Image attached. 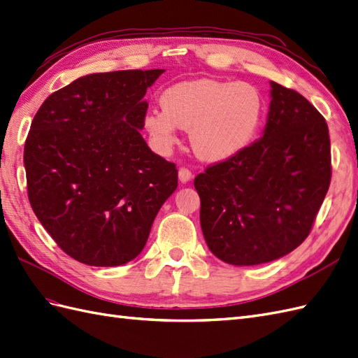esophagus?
I'll return each mask as SVG.
<instances>
[{
    "label": "esophagus",
    "instance_id": "34e87169",
    "mask_svg": "<svg viewBox=\"0 0 358 358\" xmlns=\"http://www.w3.org/2000/svg\"><path fill=\"white\" fill-rule=\"evenodd\" d=\"M178 178L181 182H187L192 178V172L187 168H180L178 169Z\"/></svg>",
    "mask_w": 358,
    "mask_h": 358
}]
</instances>
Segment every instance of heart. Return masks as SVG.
Segmentation results:
<instances>
[{
    "instance_id": "obj_1",
    "label": "heart",
    "mask_w": 358,
    "mask_h": 358,
    "mask_svg": "<svg viewBox=\"0 0 358 358\" xmlns=\"http://www.w3.org/2000/svg\"><path fill=\"white\" fill-rule=\"evenodd\" d=\"M163 110L145 116V128L157 150L166 152L177 142V127L190 130V145L199 159L224 162L248 146L264 117V98L250 83L192 80L168 87Z\"/></svg>"
}]
</instances>
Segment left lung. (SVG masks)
Listing matches in <instances>:
<instances>
[{
	"label": "left lung",
	"instance_id": "left-lung-1",
	"mask_svg": "<svg viewBox=\"0 0 358 358\" xmlns=\"http://www.w3.org/2000/svg\"><path fill=\"white\" fill-rule=\"evenodd\" d=\"M263 136L195 177L201 228L217 259L237 266L268 263L307 239L331 181L325 117L271 81Z\"/></svg>",
	"mask_w": 358,
	"mask_h": 358
}]
</instances>
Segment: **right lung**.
<instances>
[{
	"instance_id": "obj_1",
	"label": "right lung",
	"mask_w": 358,
	"mask_h": 358,
	"mask_svg": "<svg viewBox=\"0 0 358 358\" xmlns=\"http://www.w3.org/2000/svg\"><path fill=\"white\" fill-rule=\"evenodd\" d=\"M163 69L85 76L51 94L24 146L34 215L69 257L119 266L141 254L178 186L176 164L152 152L141 130L142 98Z\"/></svg>"
}]
</instances>
